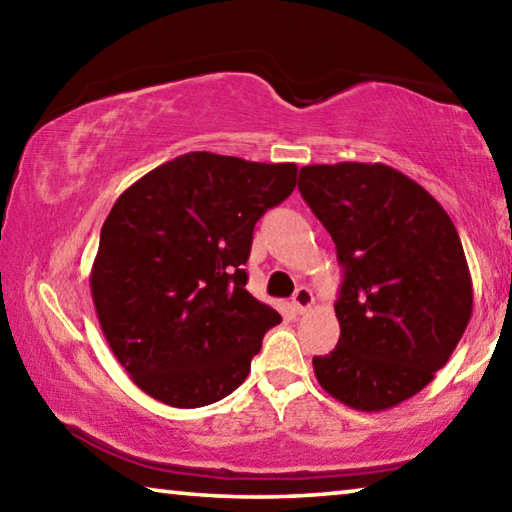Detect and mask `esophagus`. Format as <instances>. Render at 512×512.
Returning a JSON list of instances; mask_svg holds the SVG:
<instances>
[{
	"label": "esophagus",
	"instance_id": "esophagus-1",
	"mask_svg": "<svg viewBox=\"0 0 512 512\" xmlns=\"http://www.w3.org/2000/svg\"><path fill=\"white\" fill-rule=\"evenodd\" d=\"M314 305V296H311V291L307 287H300L293 293V307H296L298 314H305V311Z\"/></svg>",
	"mask_w": 512,
	"mask_h": 512
}]
</instances>
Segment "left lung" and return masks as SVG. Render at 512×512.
Masks as SVG:
<instances>
[{"label":"left lung","mask_w":512,"mask_h":512,"mask_svg":"<svg viewBox=\"0 0 512 512\" xmlns=\"http://www.w3.org/2000/svg\"><path fill=\"white\" fill-rule=\"evenodd\" d=\"M298 189L343 266L341 339L314 357L318 384L350 409H393L429 384L470 323L458 232L427 189L388 164H309Z\"/></svg>","instance_id":"8db88e82"}]
</instances>
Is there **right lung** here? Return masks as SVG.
<instances>
[{
    "label": "right lung",
    "instance_id": "1",
    "mask_svg": "<svg viewBox=\"0 0 512 512\" xmlns=\"http://www.w3.org/2000/svg\"><path fill=\"white\" fill-rule=\"evenodd\" d=\"M293 162L192 151L121 194L101 228L90 289L112 354L137 388L176 409L244 384L282 320L246 291L253 230L296 187Z\"/></svg>",
    "mask_w": 512,
    "mask_h": 512
}]
</instances>
